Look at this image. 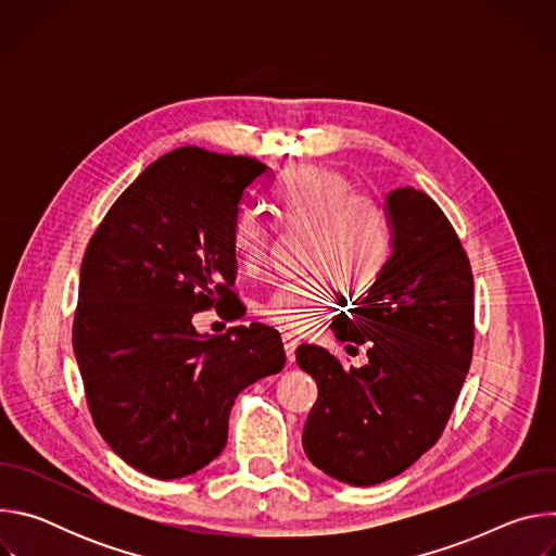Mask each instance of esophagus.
<instances>
[{"instance_id":"1","label":"esophagus","mask_w":556,"mask_h":556,"mask_svg":"<svg viewBox=\"0 0 556 556\" xmlns=\"http://www.w3.org/2000/svg\"><path fill=\"white\" fill-rule=\"evenodd\" d=\"M296 345H299V341L296 339H292V337H283V350H286V358H288V363L292 365L294 363V352H296Z\"/></svg>"}]
</instances>
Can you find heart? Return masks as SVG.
Masks as SVG:
<instances>
[{"instance_id":"obj_1","label":"heart","mask_w":556,"mask_h":556,"mask_svg":"<svg viewBox=\"0 0 556 556\" xmlns=\"http://www.w3.org/2000/svg\"><path fill=\"white\" fill-rule=\"evenodd\" d=\"M279 219L290 230H307V268L316 273L279 281L260 312L273 326L305 334L330 307L337 277L367 286L382 270L391 251V228L382 204L354 191L352 182L326 167H294L275 187ZM275 224L255 204H244L232 219V249L244 268H257L270 251Z\"/></svg>"}]
</instances>
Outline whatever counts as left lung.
I'll return each instance as SVG.
<instances>
[{"mask_svg": "<svg viewBox=\"0 0 556 556\" xmlns=\"http://www.w3.org/2000/svg\"><path fill=\"white\" fill-rule=\"evenodd\" d=\"M384 211L391 255L332 321L339 341L367 348V363L345 369L326 348H296L319 387L303 451L352 486L395 478L438 442L472 358V273L451 222L414 187L389 191Z\"/></svg>", "mask_w": 556, "mask_h": 556, "instance_id": "1", "label": "left lung"}]
</instances>
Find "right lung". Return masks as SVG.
<instances>
[{"mask_svg":"<svg viewBox=\"0 0 556 556\" xmlns=\"http://www.w3.org/2000/svg\"><path fill=\"white\" fill-rule=\"evenodd\" d=\"M268 172L255 157L180 147L157 157L92 235L78 283L72 348L92 420L129 466L178 480L213 462L237 393L286 365L264 324L200 334L193 316L247 307L232 219Z\"/></svg>","mask_w":556,"mask_h":556,"instance_id":"1","label":"right lung"}]
</instances>
